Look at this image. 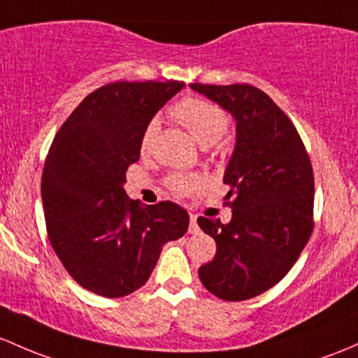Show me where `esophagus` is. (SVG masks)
Listing matches in <instances>:
<instances>
[{
	"instance_id": "esophagus-1",
	"label": "esophagus",
	"mask_w": 358,
	"mask_h": 358,
	"mask_svg": "<svg viewBox=\"0 0 358 358\" xmlns=\"http://www.w3.org/2000/svg\"><path fill=\"white\" fill-rule=\"evenodd\" d=\"M190 233H199V224H197V216L195 214H190Z\"/></svg>"
}]
</instances>
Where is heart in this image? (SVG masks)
<instances>
[{
  "label": "heart",
  "mask_w": 358,
  "mask_h": 358,
  "mask_svg": "<svg viewBox=\"0 0 358 358\" xmlns=\"http://www.w3.org/2000/svg\"><path fill=\"white\" fill-rule=\"evenodd\" d=\"M171 115L189 130V134L194 137L202 148H210L216 144L229 127V118L224 110L217 104L210 103L206 99H197V97H187L173 106ZM157 123L150 122L145 127L144 135H142V152H148L152 145L154 137H156ZM168 185L175 194L187 195L190 192L202 185L201 176L195 175H175L168 180Z\"/></svg>",
  "instance_id": "obj_1"
}]
</instances>
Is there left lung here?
<instances>
[{
	"label": "left lung",
	"instance_id": "1",
	"mask_svg": "<svg viewBox=\"0 0 358 358\" xmlns=\"http://www.w3.org/2000/svg\"><path fill=\"white\" fill-rule=\"evenodd\" d=\"M231 113L236 144L223 182L231 221L199 217L216 255L199 268L217 299L242 302L280 283L314 228V173L292 120L261 89L248 84H190Z\"/></svg>",
	"mask_w": 358,
	"mask_h": 358
}]
</instances>
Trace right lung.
I'll use <instances>...</instances> for the list:
<instances>
[{"label":"right lung","instance_id":"add662e5","mask_svg":"<svg viewBox=\"0 0 358 358\" xmlns=\"http://www.w3.org/2000/svg\"><path fill=\"white\" fill-rule=\"evenodd\" d=\"M183 87L178 80L103 85L52 141L41 182L48 236L70 276L96 295L120 299L141 288L164 243L189 229L178 204L142 206L123 189L145 127Z\"/></svg>","mask_w":358,"mask_h":358}]
</instances>
